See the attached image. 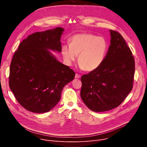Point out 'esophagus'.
<instances>
[{
    "mask_svg": "<svg viewBox=\"0 0 147 147\" xmlns=\"http://www.w3.org/2000/svg\"><path fill=\"white\" fill-rule=\"evenodd\" d=\"M80 77H81V76H80L79 74H76V76H75V78H80Z\"/></svg>",
    "mask_w": 147,
    "mask_h": 147,
    "instance_id": "obj_1",
    "label": "esophagus"
}]
</instances>
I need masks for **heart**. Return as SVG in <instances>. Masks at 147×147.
<instances>
[{
    "instance_id": "b5f03b06",
    "label": "heart",
    "mask_w": 147,
    "mask_h": 147,
    "mask_svg": "<svg viewBox=\"0 0 147 147\" xmlns=\"http://www.w3.org/2000/svg\"><path fill=\"white\" fill-rule=\"evenodd\" d=\"M108 50V42L104 38L91 34H81L74 35L70 46L62 47L61 53L68 65H72L79 54V68L92 71L102 64Z\"/></svg>"
}]
</instances>
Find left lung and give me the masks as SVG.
I'll return each mask as SVG.
<instances>
[{
    "label": "left lung",
    "instance_id": "obj_1",
    "mask_svg": "<svg viewBox=\"0 0 147 147\" xmlns=\"http://www.w3.org/2000/svg\"><path fill=\"white\" fill-rule=\"evenodd\" d=\"M109 31L110 46L102 64L81 77V98L95 112L116 108L133 88L135 62L131 51L119 32Z\"/></svg>",
    "mask_w": 147,
    "mask_h": 147
}]
</instances>
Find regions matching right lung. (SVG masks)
Returning <instances> with one entry per match:
<instances>
[{"instance_id":"obj_1","label":"right lung","mask_w":147,"mask_h":147,"mask_svg":"<svg viewBox=\"0 0 147 147\" xmlns=\"http://www.w3.org/2000/svg\"><path fill=\"white\" fill-rule=\"evenodd\" d=\"M65 29L36 32L20 43L10 67L9 87L18 102L31 112L43 113L59 102L64 87L74 80V71L51 52H61Z\"/></svg>"}]
</instances>
